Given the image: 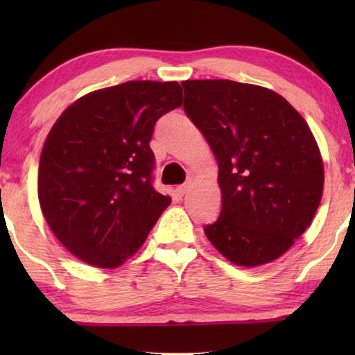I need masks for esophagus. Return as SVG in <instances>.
I'll list each match as a JSON object with an SVG mask.
<instances>
[{
    "label": "esophagus",
    "instance_id": "34e87169",
    "mask_svg": "<svg viewBox=\"0 0 355 355\" xmlns=\"http://www.w3.org/2000/svg\"><path fill=\"white\" fill-rule=\"evenodd\" d=\"M189 189H191V182L182 184V186H178L176 187V193H178L179 197H184V196H186V192L189 191Z\"/></svg>",
    "mask_w": 355,
    "mask_h": 355
}]
</instances>
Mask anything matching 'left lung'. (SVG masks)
I'll list each match as a JSON object with an SVG mask.
<instances>
[{
    "instance_id": "obj_1",
    "label": "left lung",
    "mask_w": 355,
    "mask_h": 355,
    "mask_svg": "<svg viewBox=\"0 0 355 355\" xmlns=\"http://www.w3.org/2000/svg\"><path fill=\"white\" fill-rule=\"evenodd\" d=\"M184 111L218 162L221 213L208 241L239 266L279 259L312 223L323 192L313 134L289 101L234 80H184Z\"/></svg>"
}]
</instances>
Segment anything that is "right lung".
<instances>
[{
    "mask_svg": "<svg viewBox=\"0 0 355 355\" xmlns=\"http://www.w3.org/2000/svg\"><path fill=\"white\" fill-rule=\"evenodd\" d=\"M181 105L178 82L130 80L84 95L58 118L42 150L38 200L79 260L123 265L171 203L152 186L150 140L155 123Z\"/></svg>",
    "mask_w": 355,
    "mask_h": 355,
    "instance_id": "1",
    "label": "right lung"
}]
</instances>
